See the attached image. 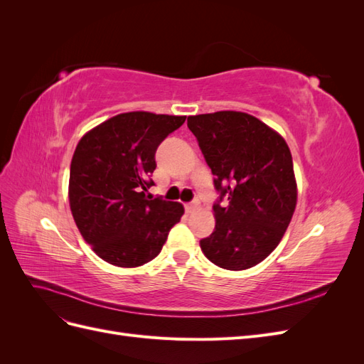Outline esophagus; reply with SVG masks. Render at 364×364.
<instances>
[{"label":"esophagus","instance_id":"34e87169","mask_svg":"<svg viewBox=\"0 0 364 364\" xmlns=\"http://www.w3.org/2000/svg\"><path fill=\"white\" fill-rule=\"evenodd\" d=\"M199 208V202L194 200V202H190V203H185V211L186 213H193L194 209Z\"/></svg>","mask_w":364,"mask_h":364}]
</instances>
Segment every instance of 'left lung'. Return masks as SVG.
I'll return each mask as SVG.
<instances>
[{
    "label": "left lung",
    "mask_w": 364,
    "mask_h": 364,
    "mask_svg": "<svg viewBox=\"0 0 364 364\" xmlns=\"http://www.w3.org/2000/svg\"><path fill=\"white\" fill-rule=\"evenodd\" d=\"M214 174L215 229L200 240L205 257L226 270H246L279 245L293 217L297 190L284 138L258 118L222 111L188 117ZM223 198L230 202L222 205Z\"/></svg>",
    "instance_id": "8db88e82"
}]
</instances>
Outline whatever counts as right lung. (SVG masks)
<instances>
[{
  "label": "right lung",
  "instance_id": "1",
  "mask_svg": "<svg viewBox=\"0 0 364 364\" xmlns=\"http://www.w3.org/2000/svg\"><path fill=\"white\" fill-rule=\"evenodd\" d=\"M186 117L127 112L79 141L70 170L74 222L92 250L117 267H138L159 255L183 206L146 196L155 153Z\"/></svg>",
  "mask_w": 364,
  "mask_h": 364
}]
</instances>
